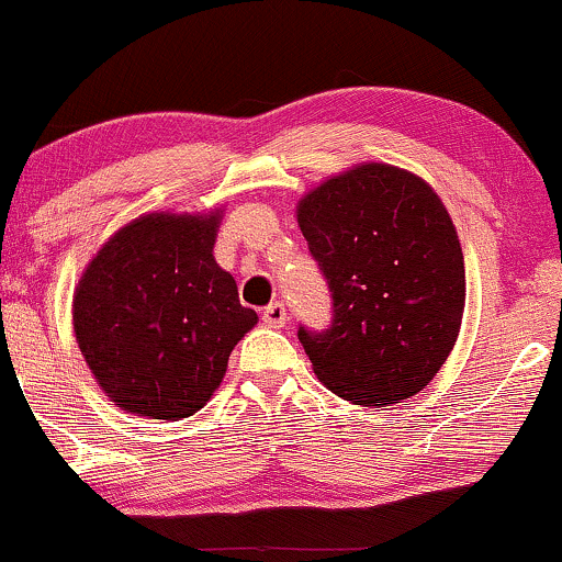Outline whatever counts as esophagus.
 <instances>
[{"label":"esophagus","instance_id":"obj_1","mask_svg":"<svg viewBox=\"0 0 562 562\" xmlns=\"http://www.w3.org/2000/svg\"><path fill=\"white\" fill-rule=\"evenodd\" d=\"M263 319H266V325H271V327H283L286 325V307H283L281 302H271L263 310Z\"/></svg>","mask_w":562,"mask_h":562}]
</instances>
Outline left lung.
<instances>
[{"instance_id": "8db88e82", "label": "left lung", "mask_w": 562, "mask_h": 562, "mask_svg": "<svg viewBox=\"0 0 562 562\" xmlns=\"http://www.w3.org/2000/svg\"><path fill=\"white\" fill-rule=\"evenodd\" d=\"M296 216L330 291V325H299L319 382L363 407L413 397L447 361L464 312L462 247L441 199L411 172L361 165Z\"/></svg>"}]
</instances>
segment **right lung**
Wrapping results in <instances>:
<instances>
[{"label": "right lung", "mask_w": 562, "mask_h": 562, "mask_svg": "<svg viewBox=\"0 0 562 562\" xmlns=\"http://www.w3.org/2000/svg\"><path fill=\"white\" fill-rule=\"evenodd\" d=\"M218 216L149 214L94 255L75 294L87 367L115 405L157 420L201 411L258 323L216 266Z\"/></svg>", "instance_id": "1"}]
</instances>
